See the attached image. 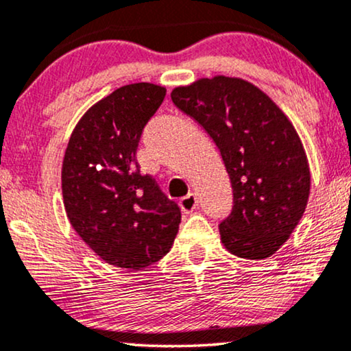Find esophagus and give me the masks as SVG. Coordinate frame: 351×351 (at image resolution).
I'll return each instance as SVG.
<instances>
[{
	"label": "esophagus",
	"mask_w": 351,
	"mask_h": 351,
	"mask_svg": "<svg viewBox=\"0 0 351 351\" xmlns=\"http://www.w3.org/2000/svg\"><path fill=\"white\" fill-rule=\"evenodd\" d=\"M180 207L184 213H191L197 208V197L193 193H189L188 195H184L183 199L180 200Z\"/></svg>",
	"instance_id": "obj_1"
}]
</instances>
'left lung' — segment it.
Here are the masks:
<instances>
[{
    "label": "left lung",
    "instance_id": "1",
    "mask_svg": "<svg viewBox=\"0 0 351 351\" xmlns=\"http://www.w3.org/2000/svg\"><path fill=\"white\" fill-rule=\"evenodd\" d=\"M171 101L208 133L230 175L223 245L241 258H268L295 230L310 195V167L291 120L260 88L223 75L175 88Z\"/></svg>",
    "mask_w": 351,
    "mask_h": 351
}]
</instances>
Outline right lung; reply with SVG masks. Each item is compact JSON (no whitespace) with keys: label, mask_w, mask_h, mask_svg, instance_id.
I'll list each match as a JSON object with an SVG mask.
<instances>
[{"label":"right lung","mask_w":351,"mask_h":351,"mask_svg":"<svg viewBox=\"0 0 351 351\" xmlns=\"http://www.w3.org/2000/svg\"><path fill=\"white\" fill-rule=\"evenodd\" d=\"M167 90L152 83L121 86L82 117L62 162L69 221L106 263L139 271L171 249L181 210L143 175L136 151L143 130Z\"/></svg>","instance_id":"right-lung-1"}]
</instances>
